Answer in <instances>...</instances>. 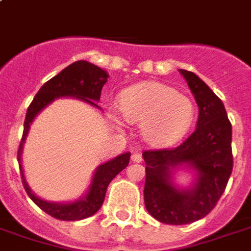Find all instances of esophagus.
<instances>
[{"label": "esophagus", "instance_id": "34e87169", "mask_svg": "<svg viewBox=\"0 0 251 251\" xmlns=\"http://www.w3.org/2000/svg\"><path fill=\"white\" fill-rule=\"evenodd\" d=\"M131 161H133V163H141V154H140V153H133V154H131Z\"/></svg>", "mask_w": 251, "mask_h": 251}]
</instances>
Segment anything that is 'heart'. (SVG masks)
<instances>
[{
  "label": "heart",
  "instance_id": "obj_1",
  "mask_svg": "<svg viewBox=\"0 0 251 251\" xmlns=\"http://www.w3.org/2000/svg\"><path fill=\"white\" fill-rule=\"evenodd\" d=\"M121 114L127 122L141 125L151 145L165 148L183 138L192 125L194 102L164 83H140L125 90L120 98Z\"/></svg>",
  "mask_w": 251,
  "mask_h": 251
}]
</instances>
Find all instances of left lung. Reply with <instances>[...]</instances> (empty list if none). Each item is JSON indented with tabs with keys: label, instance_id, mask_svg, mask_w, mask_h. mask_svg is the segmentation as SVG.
Returning a JSON list of instances; mask_svg holds the SVG:
<instances>
[{
	"label": "left lung",
	"instance_id": "left-lung-1",
	"mask_svg": "<svg viewBox=\"0 0 251 251\" xmlns=\"http://www.w3.org/2000/svg\"><path fill=\"white\" fill-rule=\"evenodd\" d=\"M199 106L196 129L180 145L145 151L144 200L148 212L167 225H187L215 207L232 172L231 124L222 100L194 72L180 70ZM188 163L198 172L197 184L179 191L170 183L172 169Z\"/></svg>",
	"mask_w": 251,
	"mask_h": 251
}]
</instances>
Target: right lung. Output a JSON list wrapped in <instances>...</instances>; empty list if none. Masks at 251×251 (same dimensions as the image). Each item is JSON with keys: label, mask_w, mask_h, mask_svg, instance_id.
<instances>
[{"label": "right lung", "mask_w": 251, "mask_h": 251, "mask_svg": "<svg viewBox=\"0 0 251 251\" xmlns=\"http://www.w3.org/2000/svg\"><path fill=\"white\" fill-rule=\"evenodd\" d=\"M107 76H109L107 72L103 71L102 68L94 66L91 63L84 62V60H79V62L72 63L71 66H68L62 72H59L56 76H53L48 82L44 83V86L39 90V93L36 94L35 98L30 102L29 107L26 110L23 138L20 141L19 151H17L19 163H21V151H23L25 137L29 130L30 122L33 121L36 114L41 109H44L47 104L51 103L53 99L59 98V97H76V98L83 99L84 102H88L90 104L99 107L94 100H99L100 98V91H102L104 83L107 82ZM129 160H130V153H124L118 157H115L114 160L102 164L95 171L93 183H91V187H90V191L86 195V198L79 201L70 203V204L48 203L46 200H41L35 196V194L30 191L25 181L21 164L19 165L20 171H21L23 185H24L28 196L35 201V204L39 205L48 215L60 219V221H80V219L94 215L102 207L107 185L122 169L127 167Z\"/></svg>", "instance_id": "1"}]
</instances>
